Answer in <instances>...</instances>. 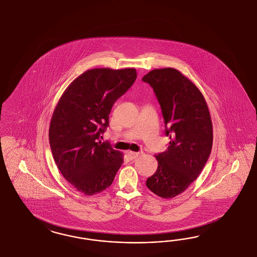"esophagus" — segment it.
I'll list each match as a JSON object with an SVG mask.
<instances>
[{
  "instance_id": "obj_1",
  "label": "esophagus",
  "mask_w": 257,
  "mask_h": 257,
  "mask_svg": "<svg viewBox=\"0 0 257 257\" xmlns=\"http://www.w3.org/2000/svg\"><path fill=\"white\" fill-rule=\"evenodd\" d=\"M127 156L128 157L133 160V159H136V158H138L139 156H140V153H137V152H127Z\"/></svg>"
}]
</instances>
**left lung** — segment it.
Here are the masks:
<instances>
[{
	"mask_svg": "<svg viewBox=\"0 0 257 257\" xmlns=\"http://www.w3.org/2000/svg\"><path fill=\"white\" fill-rule=\"evenodd\" d=\"M142 80L154 88L171 140L168 150L155 156L158 167L146 186L157 196L170 199L197 179L210 156V112L200 89L176 69L151 70Z\"/></svg>",
	"mask_w": 257,
	"mask_h": 257,
	"instance_id": "8db88e82",
	"label": "left lung"
}]
</instances>
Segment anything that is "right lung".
<instances>
[{
    "instance_id": "right-lung-1",
    "label": "right lung",
    "mask_w": 257,
    "mask_h": 257,
    "mask_svg": "<svg viewBox=\"0 0 257 257\" xmlns=\"http://www.w3.org/2000/svg\"><path fill=\"white\" fill-rule=\"evenodd\" d=\"M136 79L134 68L86 70L55 106L49 129L52 154L64 178L85 195L110 187L123 163L122 153L99 139L109 125L113 104Z\"/></svg>"
}]
</instances>
